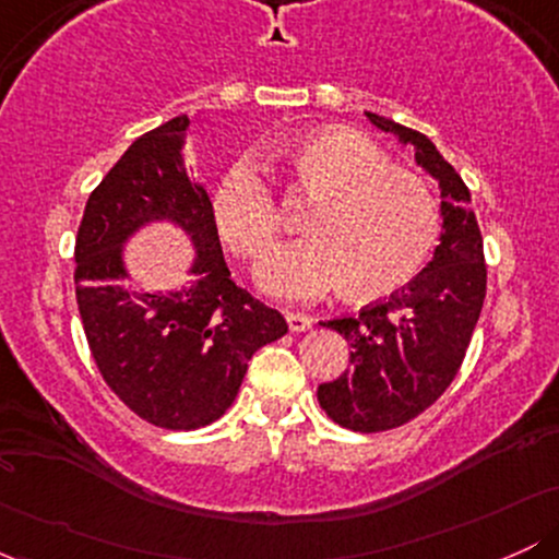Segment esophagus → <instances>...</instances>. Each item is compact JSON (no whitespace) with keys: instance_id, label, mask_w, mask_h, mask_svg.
<instances>
[{"instance_id":"1","label":"esophagus","mask_w":559,"mask_h":559,"mask_svg":"<svg viewBox=\"0 0 559 559\" xmlns=\"http://www.w3.org/2000/svg\"><path fill=\"white\" fill-rule=\"evenodd\" d=\"M286 323H288V331L294 333H305L312 329V318L305 316V312H286Z\"/></svg>"}]
</instances>
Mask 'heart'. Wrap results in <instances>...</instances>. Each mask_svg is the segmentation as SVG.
I'll return each mask as SVG.
<instances>
[{
	"label": "heart",
	"instance_id": "obj_1",
	"mask_svg": "<svg viewBox=\"0 0 559 559\" xmlns=\"http://www.w3.org/2000/svg\"><path fill=\"white\" fill-rule=\"evenodd\" d=\"M288 173L316 202L301 239L262 262L258 284L281 299H316L344 284L346 297L378 299L415 278L439 236V202L413 173L352 131H318L286 155ZM213 223L226 247L260 260L273 247L281 215L267 178L249 159L223 173Z\"/></svg>",
	"mask_w": 559,
	"mask_h": 559
}]
</instances>
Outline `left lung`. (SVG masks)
Masks as SVG:
<instances>
[{
    "label": "left lung",
    "mask_w": 559,
    "mask_h": 559,
    "mask_svg": "<svg viewBox=\"0 0 559 559\" xmlns=\"http://www.w3.org/2000/svg\"><path fill=\"white\" fill-rule=\"evenodd\" d=\"M376 128L415 150L439 183L441 236L433 258L402 292L360 316L329 320L349 342V368L318 386L320 407L349 431L376 433L413 420L444 394L471 344L486 297L484 239L471 191L420 131L365 112Z\"/></svg>",
    "instance_id": "obj_1"
}]
</instances>
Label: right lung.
<instances>
[{
  "label": "right lung",
  "instance_id": "obj_1",
  "mask_svg": "<svg viewBox=\"0 0 559 559\" xmlns=\"http://www.w3.org/2000/svg\"><path fill=\"white\" fill-rule=\"evenodd\" d=\"M178 115L126 150L88 197L75 239V301L96 368L139 418L170 431L210 426L234 404L260 346L284 316L230 281L213 202L183 159ZM168 222L190 239L192 281L168 293L127 281V241Z\"/></svg>",
  "mask_w": 559,
  "mask_h": 559
}]
</instances>
